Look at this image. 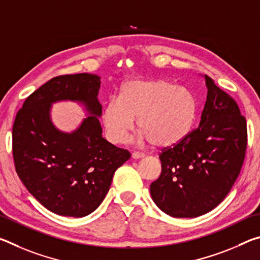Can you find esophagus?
<instances>
[{"mask_svg": "<svg viewBox=\"0 0 260 260\" xmlns=\"http://www.w3.org/2000/svg\"><path fill=\"white\" fill-rule=\"evenodd\" d=\"M132 157H133L134 159H140V158L144 157V153L140 152V151H134L133 153H132Z\"/></svg>", "mask_w": 260, "mask_h": 260, "instance_id": "34e87169", "label": "esophagus"}]
</instances>
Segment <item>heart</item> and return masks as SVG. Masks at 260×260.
<instances>
[{"label": "heart", "mask_w": 260, "mask_h": 260, "mask_svg": "<svg viewBox=\"0 0 260 260\" xmlns=\"http://www.w3.org/2000/svg\"><path fill=\"white\" fill-rule=\"evenodd\" d=\"M196 113V98L187 88L162 79L134 80L121 87L119 100L105 104L102 121L113 143L125 142L138 119L141 139L167 148L189 134Z\"/></svg>", "instance_id": "b5f03b06"}]
</instances>
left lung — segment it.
I'll return each instance as SVG.
<instances>
[{"label":"left lung","instance_id":"8db88e82","mask_svg":"<svg viewBox=\"0 0 260 260\" xmlns=\"http://www.w3.org/2000/svg\"><path fill=\"white\" fill-rule=\"evenodd\" d=\"M208 96L200 126L159 153L153 202L174 218H195L221 203L243 165L248 131L235 100L205 76Z\"/></svg>","mask_w":260,"mask_h":260}]
</instances>
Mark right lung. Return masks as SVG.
I'll list each match as a JSON object with an SVG mask.
<instances>
[{
  "label": "right lung",
  "mask_w": 260,
  "mask_h": 260,
  "mask_svg": "<svg viewBox=\"0 0 260 260\" xmlns=\"http://www.w3.org/2000/svg\"><path fill=\"white\" fill-rule=\"evenodd\" d=\"M100 79L89 73L52 78L25 100L12 127L21 182L46 209L64 217H86L98 209L116 170L131 157L102 138ZM67 99L82 103L91 114L72 134L58 131L50 120L51 104Z\"/></svg>",
  "instance_id": "right-lung-1"
}]
</instances>
